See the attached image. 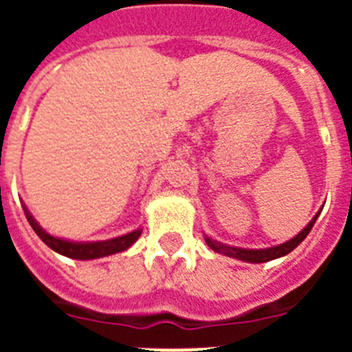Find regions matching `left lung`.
Listing matches in <instances>:
<instances>
[{
  "label": "left lung",
  "mask_w": 352,
  "mask_h": 352,
  "mask_svg": "<svg viewBox=\"0 0 352 352\" xmlns=\"http://www.w3.org/2000/svg\"><path fill=\"white\" fill-rule=\"evenodd\" d=\"M316 214L312 217V221L309 225L300 232V234L292 237L290 241L283 243V245H278V246H270V248H263V250H248V248H235V246H228V245H223L219 241L212 239V237H206V245L212 248L214 252L217 254H223V256H228V257H235V259H241V261H246V263H265V261H272V259H278V257H283L287 256L289 252H292L296 246L300 245L301 241L305 239L309 232L312 230V226L316 223L318 219Z\"/></svg>",
  "instance_id": "1"
}]
</instances>
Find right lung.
Instances as JSON below:
<instances>
[{"mask_svg": "<svg viewBox=\"0 0 352 352\" xmlns=\"http://www.w3.org/2000/svg\"><path fill=\"white\" fill-rule=\"evenodd\" d=\"M25 215H27V221L32 226V230L38 234L43 243H45L49 248H52L58 254H62L65 257H71V259H98V257H106L111 256V254H117V252L127 250L129 246L135 243V241L140 237L142 230H133L126 235H120V237H115V239H107V241H95V243H73V241L67 239H60V237H54V235L47 234L43 228H41L38 223L34 221V217L27 212L25 208Z\"/></svg>", "mask_w": 352, "mask_h": 352, "instance_id": "right-lung-1", "label": "right lung"}]
</instances>
